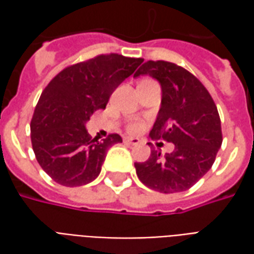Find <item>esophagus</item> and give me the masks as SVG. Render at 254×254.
Returning <instances> with one entry per match:
<instances>
[{
  "label": "esophagus",
  "instance_id": "esophagus-1",
  "mask_svg": "<svg viewBox=\"0 0 254 254\" xmlns=\"http://www.w3.org/2000/svg\"><path fill=\"white\" fill-rule=\"evenodd\" d=\"M124 141L127 144H132V145H137L140 143V140L137 137H125L124 138Z\"/></svg>",
  "mask_w": 254,
  "mask_h": 254
}]
</instances>
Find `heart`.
I'll use <instances>...</instances> for the list:
<instances>
[{"mask_svg":"<svg viewBox=\"0 0 254 254\" xmlns=\"http://www.w3.org/2000/svg\"><path fill=\"white\" fill-rule=\"evenodd\" d=\"M144 127V124L140 121H133L129 124V130L130 132H140Z\"/></svg>","mask_w":254,"mask_h":254,"instance_id":"heart-1","label":"heart"}]
</instances>
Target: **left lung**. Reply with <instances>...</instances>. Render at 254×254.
<instances>
[{
  "mask_svg": "<svg viewBox=\"0 0 254 254\" xmlns=\"http://www.w3.org/2000/svg\"><path fill=\"white\" fill-rule=\"evenodd\" d=\"M140 74H149L162 87V103L149 137L163 138L176 148L165 156L152 149L148 160L136 162L138 180L160 193L188 190L212 167L222 145L216 105L201 81L176 64L147 61L134 77Z\"/></svg>",
  "mask_w": 254,
  "mask_h": 254,
  "instance_id": "8db88e82",
  "label": "left lung"
}]
</instances>
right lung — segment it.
<instances>
[{"instance_id": "obj_1", "label": "right lung", "mask_w": 254, "mask_h": 254, "mask_svg": "<svg viewBox=\"0 0 254 254\" xmlns=\"http://www.w3.org/2000/svg\"><path fill=\"white\" fill-rule=\"evenodd\" d=\"M143 58L100 54L65 67L43 89L31 120L36 160L64 187H81L99 176L107 149L122 143L117 133L98 141L85 129L92 113L106 109L111 94Z\"/></svg>"}]
</instances>
